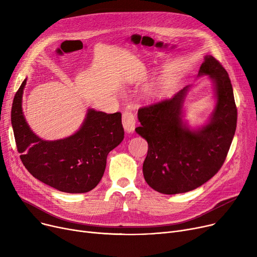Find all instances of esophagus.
I'll return each mask as SVG.
<instances>
[{"label": "esophagus", "instance_id": "esophagus-1", "mask_svg": "<svg viewBox=\"0 0 257 257\" xmlns=\"http://www.w3.org/2000/svg\"><path fill=\"white\" fill-rule=\"evenodd\" d=\"M121 123H123L124 129L127 132H132L136 128V117L130 110H125L121 115Z\"/></svg>", "mask_w": 257, "mask_h": 257}]
</instances>
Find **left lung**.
I'll return each mask as SVG.
<instances>
[{"instance_id": "left-lung-1", "label": "left lung", "mask_w": 257, "mask_h": 257, "mask_svg": "<svg viewBox=\"0 0 257 257\" xmlns=\"http://www.w3.org/2000/svg\"><path fill=\"white\" fill-rule=\"evenodd\" d=\"M209 75L217 106L209 123L199 131L183 126L181 108L187 86L171 99L139 109L136 131L148 142L143 165L146 182L161 194L186 193L204 184L222 168L236 129L237 109L231 81L223 65L206 56L199 76Z\"/></svg>"}]
</instances>
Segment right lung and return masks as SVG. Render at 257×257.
Segmentation results:
<instances>
[{"instance_id":"1","label":"right lung","mask_w":257,"mask_h":257,"mask_svg":"<svg viewBox=\"0 0 257 257\" xmlns=\"http://www.w3.org/2000/svg\"><path fill=\"white\" fill-rule=\"evenodd\" d=\"M26 80L11 108V124L20 158L38 179L64 193H87L103 177L107 155L124 139L120 112L107 114L89 109L82 127L72 137L43 141L30 130L23 115L22 98Z\"/></svg>"}]
</instances>
